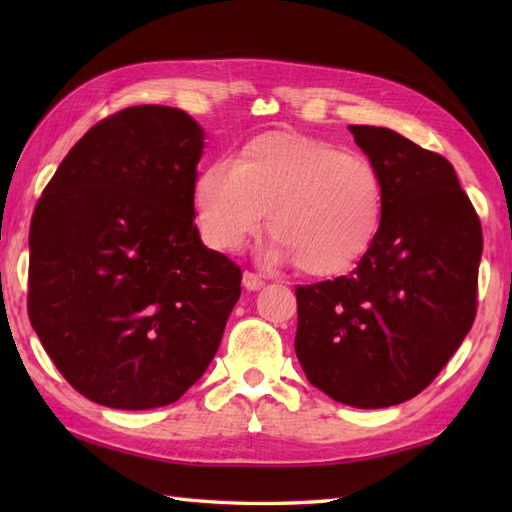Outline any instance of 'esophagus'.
Returning a JSON list of instances; mask_svg holds the SVG:
<instances>
[{
  "mask_svg": "<svg viewBox=\"0 0 512 512\" xmlns=\"http://www.w3.org/2000/svg\"><path fill=\"white\" fill-rule=\"evenodd\" d=\"M244 288L246 290H262L264 288V279L259 277V275H255V273H250V270H246L244 273Z\"/></svg>",
  "mask_w": 512,
  "mask_h": 512,
  "instance_id": "34e87169",
  "label": "esophagus"
}]
</instances>
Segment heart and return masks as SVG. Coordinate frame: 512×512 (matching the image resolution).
<instances>
[{
	"label": "heart",
	"mask_w": 512,
	"mask_h": 512,
	"mask_svg": "<svg viewBox=\"0 0 512 512\" xmlns=\"http://www.w3.org/2000/svg\"><path fill=\"white\" fill-rule=\"evenodd\" d=\"M193 206L206 242L242 248L268 228L273 259H295L303 273L334 277L374 246L385 215V180L372 158L303 134H262L217 158L193 182Z\"/></svg>",
	"instance_id": "1"
}]
</instances>
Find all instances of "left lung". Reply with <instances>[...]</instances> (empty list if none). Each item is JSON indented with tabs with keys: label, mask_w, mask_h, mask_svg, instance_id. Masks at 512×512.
Listing matches in <instances>:
<instances>
[{
	"label": "left lung",
	"mask_w": 512,
	"mask_h": 512,
	"mask_svg": "<svg viewBox=\"0 0 512 512\" xmlns=\"http://www.w3.org/2000/svg\"><path fill=\"white\" fill-rule=\"evenodd\" d=\"M385 180L383 226L350 275L297 286V358L358 409L427 389L477 312L482 224L451 162L387 127L350 125Z\"/></svg>",
	"instance_id": "obj_1"
}]
</instances>
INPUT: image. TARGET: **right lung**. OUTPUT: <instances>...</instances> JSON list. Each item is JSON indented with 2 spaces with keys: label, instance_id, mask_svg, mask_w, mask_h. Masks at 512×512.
<instances>
[{
  "label": "right lung",
  "instance_id": "right-lung-1",
  "mask_svg": "<svg viewBox=\"0 0 512 512\" xmlns=\"http://www.w3.org/2000/svg\"><path fill=\"white\" fill-rule=\"evenodd\" d=\"M204 132L165 105L96 123L30 222L28 317L68 383L112 409L176 402L220 347L242 270L193 224Z\"/></svg>",
  "mask_w": 512,
  "mask_h": 512
}]
</instances>
